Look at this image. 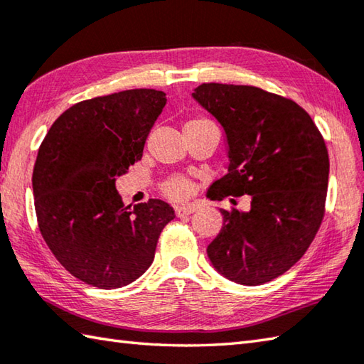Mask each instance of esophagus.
<instances>
[{
    "mask_svg": "<svg viewBox=\"0 0 364 364\" xmlns=\"http://www.w3.org/2000/svg\"><path fill=\"white\" fill-rule=\"evenodd\" d=\"M197 210L196 205H181V206H176L175 208V215L178 218H183V216H189L192 215Z\"/></svg>",
    "mask_w": 364,
    "mask_h": 364,
    "instance_id": "1",
    "label": "esophagus"
}]
</instances>
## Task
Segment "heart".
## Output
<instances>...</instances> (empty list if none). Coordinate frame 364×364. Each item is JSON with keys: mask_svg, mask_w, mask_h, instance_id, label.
Instances as JSON below:
<instances>
[{"mask_svg": "<svg viewBox=\"0 0 364 364\" xmlns=\"http://www.w3.org/2000/svg\"><path fill=\"white\" fill-rule=\"evenodd\" d=\"M205 121L206 119H203V118H194V119L188 121V123L184 124V127H192V126L202 124V123H205ZM161 191H162L164 196L170 198V200L181 202L191 194L192 183L188 180L186 176H172V178H168V180L162 183Z\"/></svg>", "mask_w": 364, "mask_h": 364, "instance_id": "b5f03b06", "label": "heart"}]
</instances>
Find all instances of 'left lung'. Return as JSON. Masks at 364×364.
Segmentation results:
<instances>
[{
  "label": "left lung",
  "instance_id": "left-lung-1",
  "mask_svg": "<svg viewBox=\"0 0 364 364\" xmlns=\"http://www.w3.org/2000/svg\"><path fill=\"white\" fill-rule=\"evenodd\" d=\"M192 97L224 127L229 173L211 184V200L251 196V210L227 211L208 245L218 272L260 286L308 251L325 215L330 159L322 134L291 99L257 87L202 83Z\"/></svg>",
  "mask_w": 364,
  "mask_h": 364
}]
</instances>
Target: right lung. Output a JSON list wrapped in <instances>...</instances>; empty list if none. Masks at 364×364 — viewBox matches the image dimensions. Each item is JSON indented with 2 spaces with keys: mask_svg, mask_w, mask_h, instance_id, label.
Segmentation results:
<instances>
[{
  "mask_svg": "<svg viewBox=\"0 0 364 364\" xmlns=\"http://www.w3.org/2000/svg\"><path fill=\"white\" fill-rule=\"evenodd\" d=\"M166 102V92L146 88L87 99L61 113L39 146L33 192L42 238L92 287L118 289L144 274L175 218L159 198L126 206L115 188L141 159Z\"/></svg>",
  "mask_w": 364,
  "mask_h": 364,
  "instance_id": "1",
  "label": "right lung"
}]
</instances>
